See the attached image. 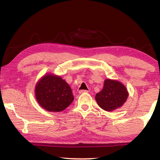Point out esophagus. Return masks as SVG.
<instances>
[{
    "instance_id": "34e87169",
    "label": "esophagus",
    "mask_w": 160,
    "mask_h": 160,
    "mask_svg": "<svg viewBox=\"0 0 160 160\" xmlns=\"http://www.w3.org/2000/svg\"><path fill=\"white\" fill-rule=\"evenodd\" d=\"M87 92H88V90H80V91H79V93H80V94L87 93Z\"/></svg>"
}]
</instances>
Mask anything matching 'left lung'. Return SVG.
<instances>
[{
  "label": "left lung",
  "instance_id": "1",
  "mask_svg": "<svg viewBox=\"0 0 160 160\" xmlns=\"http://www.w3.org/2000/svg\"><path fill=\"white\" fill-rule=\"evenodd\" d=\"M128 96V90L122 83L117 80L107 79L102 91L96 94L95 99L102 109L112 112L122 107Z\"/></svg>",
  "mask_w": 160,
  "mask_h": 160
}]
</instances>
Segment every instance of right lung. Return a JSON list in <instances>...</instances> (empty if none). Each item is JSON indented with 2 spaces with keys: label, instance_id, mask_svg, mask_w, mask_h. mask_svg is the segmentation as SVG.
Listing matches in <instances>:
<instances>
[{
  "label": "right lung",
  "instance_id": "right-lung-1",
  "mask_svg": "<svg viewBox=\"0 0 160 160\" xmlns=\"http://www.w3.org/2000/svg\"><path fill=\"white\" fill-rule=\"evenodd\" d=\"M35 97L39 104L52 112L63 111L74 100L68 84L58 75H44L35 87Z\"/></svg>",
  "mask_w": 160,
  "mask_h": 160
}]
</instances>
